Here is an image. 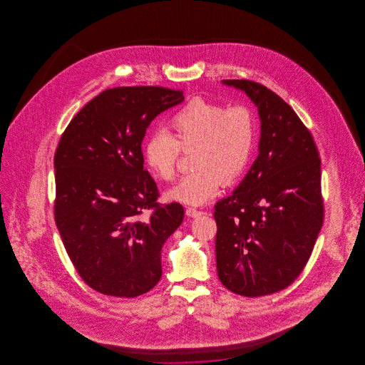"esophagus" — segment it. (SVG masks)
<instances>
[{"label":"esophagus","mask_w":365,"mask_h":365,"mask_svg":"<svg viewBox=\"0 0 365 365\" xmlns=\"http://www.w3.org/2000/svg\"><path fill=\"white\" fill-rule=\"evenodd\" d=\"M185 214L187 217H198L203 215L205 212H203V211H200V210L193 209V207H187V209L185 210Z\"/></svg>","instance_id":"esophagus-1"}]
</instances>
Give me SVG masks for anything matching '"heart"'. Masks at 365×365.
Instances as JSON below:
<instances>
[{"label": "heart", "instance_id": "obj_1", "mask_svg": "<svg viewBox=\"0 0 365 365\" xmlns=\"http://www.w3.org/2000/svg\"><path fill=\"white\" fill-rule=\"evenodd\" d=\"M168 133H153L143 145L145 162L156 178L171 181L176 176L180 148L194 146L195 171L167 192V198L200 206L232 184L245 171L256 142V118L250 109L194 99L178 110L168 123Z\"/></svg>", "mask_w": 365, "mask_h": 365}]
</instances>
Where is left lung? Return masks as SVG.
Here are the masks:
<instances>
[{
    "instance_id": "left-lung-1",
    "label": "left lung",
    "mask_w": 365,
    "mask_h": 365,
    "mask_svg": "<svg viewBox=\"0 0 365 365\" xmlns=\"http://www.w3.org/2000/svg\"><path fill=\"white\" fill-rule=\"evenodd\" d=\"M222 83L255 103L261 133L255 163L215 205L217 277L237 295H270L303 272L322 227L319 154L309 130L277 93L247 79Z\"/></svg>"
}]
</instances>
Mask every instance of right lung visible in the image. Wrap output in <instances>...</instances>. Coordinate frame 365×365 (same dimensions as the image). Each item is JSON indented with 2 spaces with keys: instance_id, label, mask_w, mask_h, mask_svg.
I'll list each match as a JSON object with an SVG mask.
<instances>
[{
  "instance_id": "right-lung-1",
  "label": "right lung",
  "mask_w": 365,
  "mask_h": 365,
  "mask_svg": "<svg viewBox=\"0 0 365 365\" xmlns=\"http://www.w3.org/2000/svg\"><path fill=\"white\" fill-rule=\"evenodd\" d=\"M184 99L182 91L155 86L106 90L61 135L56 225L78 274L101 294L135 297L162 278V248L184 209L156 203L140 145L151 121Z\"/></svg>"
}]
</instances>
